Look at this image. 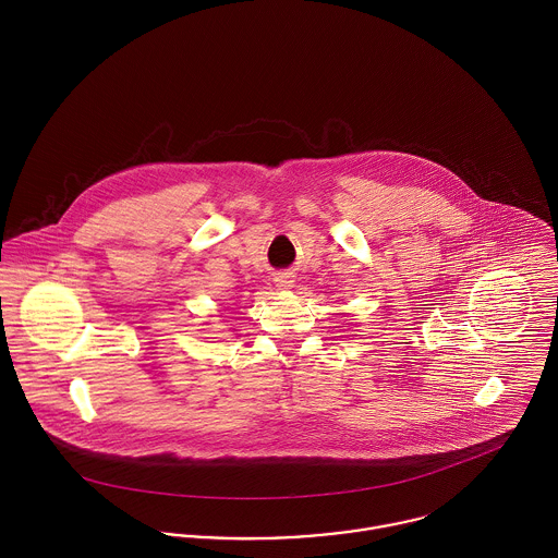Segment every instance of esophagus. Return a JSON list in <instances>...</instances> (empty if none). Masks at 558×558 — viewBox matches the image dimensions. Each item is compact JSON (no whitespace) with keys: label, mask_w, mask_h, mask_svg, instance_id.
Returning a JSON list of instances; mask_svg holds the SVG:
<instances>
[{"label":"esophagus","mask_w":558,"mask_h":558,"mask_svg":"<svg viewBox=\"0 0 558 558\" xmlns=\"http://www.w3.org/2000/svg\"><path fill=\"white\" fill-rule=\"evenodd\" d=\"M275 283H277V290H292L294 288V275L292 272H279L275 277Z\"/></svg>","instance_id":"obj_1"}]
</instances>
